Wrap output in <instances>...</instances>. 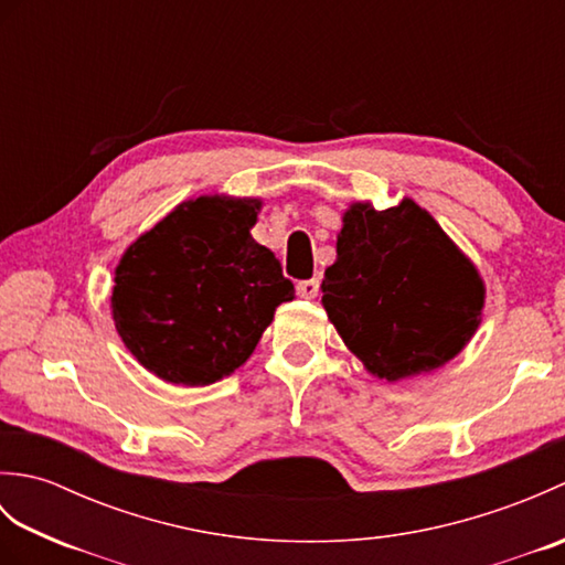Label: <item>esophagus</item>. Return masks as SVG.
<instances>
[{"instance_id":"34e87169","label":"esophagus","mask_w":565,"mask_h":565,"mask_svg":"<svg viewBox=\"0 0 565 565\" xmlns=\"http://www.w3.org/2000/svg\"><path fill=\"white\" fill-rule=\"evenodd\" d=\"M296 291H298V296L301 298H316L318 296V291H320V279H306V281H298V286H296Z\"/></svg>"}]
</instances>
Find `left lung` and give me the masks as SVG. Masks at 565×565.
<instances>
[{"label": "left lung", "instance_id": "1", "mask_svg": "<svg viewBox=\"0 0 565 565\" xmlns=\"http://www.w3.org/2000/svg\"><path fill=\"white\" fill-rule=\"evenodd\" d=\"M342 223L322 306L344 344L386 381L447 364L481 322L478 269L413 199L352 203Z\"/></svg>", "mask_w": 565, "mask_h": 565}]
</instances>
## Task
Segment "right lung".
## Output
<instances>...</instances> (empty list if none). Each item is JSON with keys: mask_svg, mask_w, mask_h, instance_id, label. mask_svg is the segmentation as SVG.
<instances>
[{"mask_svg": "<svg viewBox=\"0 0 565 565\" xmlns=\"http://www.w3.org/2000/svg\"><path fill=\"white\" fill-rule=\"evenodd\" d=\"M259 199L179 203L126 249L111 294L124 344L174 386H209L243 366L294 284L249 235Z\"/></svg>", "mask_w": 565, "mask_h": 565, "instance_id": "obj_1", "label": "right lung"}]
</instances>
